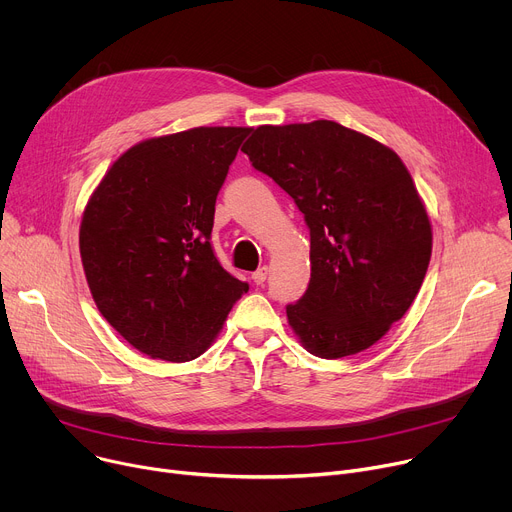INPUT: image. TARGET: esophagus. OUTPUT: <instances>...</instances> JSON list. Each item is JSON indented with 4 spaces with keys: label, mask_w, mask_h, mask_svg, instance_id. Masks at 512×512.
Instances as JSON below:
<instances>
[{
    "label": "esophagus",
    "mask_w": 512,
    "mask_h": 512,
    "mask_svg": "<svg viewBox=\"0 0 512 512\" xmlns=\"http://www.w3.org/2000/svg\"><path fill=\"white\" fill-rule=\"evenodd\" d=\"M267 273H269V269L263 265V267H259V269L251 275V279H253L257 285H263L265 279H267Z\"/></svg>",
    "instance_id": "esophagus-1"
}]
</instances>
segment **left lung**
Masks as SVG:
<instances>
[{"label":"left lung","instance_id":"8db88e82","mask_svg":"<svg viewBox=\"0 0 512 512\" xmlns=\"http://www.w3.org/2000/svg\"><path fill=\"white\" fill-rule=\"evenodd\" d=\"M304 212L312 275L285 308L308 352L367 350L405 316L431 259V223L401 158L336 121L259 125L241 148Z\"/></svg>","mask_w":512,"mask_h":512}]
</instances>
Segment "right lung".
<instances>
[{
  "instance_id": "obj_1",
  "label": "right lung",
  "mask_w": 512,
  "mask_h": 512,
  "mask_svg": "<svg viewBox=\"0 0 512 512\" xmlns=\"http://www.w3.org/2000/svg\"><path fill=\"white\" fill-rule=\"evenodd\" d=\"M251 127H194L143 139L91 194L79 231L103 318L139 352L200 356L249 283L214 257V202Z\"/></svg>"
}]
</instances>
